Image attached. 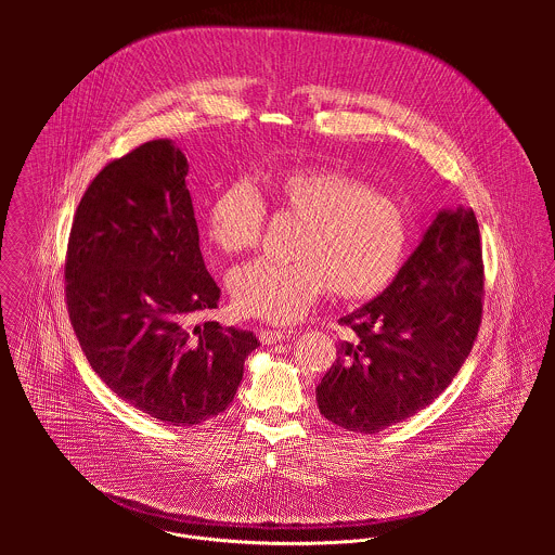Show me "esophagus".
I'll return each instance as SVG.
<instances>
[{
	"mask_svg": "<svg viewBox=\"0 0 555 555\" xmlns=\"http://www.w3.org/2000/svg\"><path fill=\"white\" fill-rule=\"evenodd\" d=\"M288 335H291V331H282V328H262V331L258 333V339H260L264 346H269V344H275V341L286 339Z\"/></svg>",
	"mask_w": 555,
	"mask_h": 555,
	"instance_id": "34e87169",
	"label": "esophagus"
}]
</instances>
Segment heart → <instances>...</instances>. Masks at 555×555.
I'll return each mask as SVG.
<instances>
[{"mask_svg": "<svg viewBox=\"0 0 555 555\" xmlns=\"http://www.w3.org/2000/svg\"><path fill=\"white\" fill-rule=\"evenodd\" d=\"M264 192L278 214L301 222L297 262L254 260L235 269L229 291L238 314L286 324L304 317L326 286L341 299H367L396 278L410 238L396 198L337 168L269 175ZM262 227L264 203L245 181L218 192L205 216L207 237L229 256L256 247Z\"/></svg>", "mask_w": 555, "mask_h": 555, "instance_id": "1", "label": "heart"}]
</instances>
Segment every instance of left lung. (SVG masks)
<instances>
[{
  "label": "left lung",
  "mask_w": 555,
  "mask_h": 555,
  "mask_svg": "<svg viewBox=\"0 0 555 555\" xmlns=\"http://www.w3.org/2000/svg\"><path fill=\"white\" fill-rule=\"evenodd\" d=\"M482 254L470 207L438 209L393 282L339 318L352 337L317 387L320 414L378 434L416 414L457 376L482 312Z\"/></svg>",
  "instance_id": "1"
}]
</instances>
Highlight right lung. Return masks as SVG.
Instances as JSON below:
<instances>
[{"mask_svg": "<svg viewBox=\"0 0 555 555\" xmlns=\"http://www.w3.org/2000/svg\"><path fill=\"white\" fill-rule=\"evenodd\" d=\"M170 139L106 164L80 198L66 260L68 312L104 385L168 425H198L235 399L251 331L196 318L218 308Z\"/></svg>", "mask_w": 555, "mask_h": 555, "instance_id": "1", "label": "right lung"}]
</instances>
